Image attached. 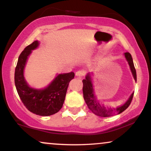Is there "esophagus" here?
<instances>
[{"label": "esophagus", "mask_w": 151, "mask_h": 151, "mask_svg": "<svg viewBox=\"0 0 151 151\" xmlns=\"http://www.w3.org/2000/svg\"><path fill=\"white\" fill-rule=\"evenodd\" d=\"M84 74H85V72H84V71H83V70H79V71H77V72H76L75 75H76V77H77L79 78H82L84 76Z\"/></svg>", "instance_id": "34e87169"}]
</instances>
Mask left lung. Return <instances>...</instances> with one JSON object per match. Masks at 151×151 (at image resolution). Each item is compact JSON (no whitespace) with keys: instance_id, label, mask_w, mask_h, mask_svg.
<instances>
[{"instance_id":"8db88e82","label":"left lung","mask_w":151,"mask_h":151,"mask_svg":"<svg viewBox=\"0 0 151 151\" xmlns=\"http://www.w3.org/2000/svg\"><path fill=\"white\" fill-rule=\"evenodd\" d=\"M124 56L126 61L128 62L129 66L131 70V74L134 79L135 81L136 82L137 77H136V69H135L134 65H133V59L131 57V54L129 52L124 53ZM93 74L87 73L86 75L85 79H83V95H84V101H85L86 105H87L88 108H89L93 114H96V116L101 117H109L112 116L116 115V114H119L122 113L124 111H125L128 107L129 106L130 104H131L132 99L133 96V93L134 91L130 95V96L126 100L125 103L123 104L122 105L117 106L116 108H111V107H106L104 105L102 104L99 102V101L96 98V96L95 95L94 87H93V81H92V76Z\"/></svg>"}]
</instances>
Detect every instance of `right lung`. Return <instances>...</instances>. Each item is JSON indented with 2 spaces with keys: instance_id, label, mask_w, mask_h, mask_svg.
<instances>
[{
  "instance_id": "obj_1",
  "label": "right lung",
  "mask_w": 151,
  "mask_h": 151,
  "mask_svg": "<svg viewBox=\"0 0 151 151\" xmlns=\"http://www.w3.org/2000/svg\"><path fill=\"white\" fill-rule=\"evenodd\" d=\"M39 45V41H34L20 55L15 70V84L26 108L36 115L48 116L58 113L62 109L69 83L74 79V73L57 74L53 80L43 89L31 87L24 77V70L32 50Z\"/></svg>"
}]
</instances>
